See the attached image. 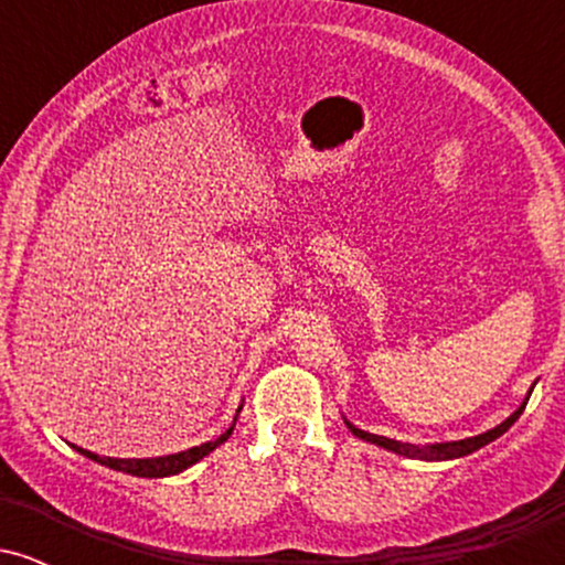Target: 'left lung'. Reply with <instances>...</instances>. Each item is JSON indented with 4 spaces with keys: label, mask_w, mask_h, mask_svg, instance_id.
<instances>
[{
    "label": "left lung",
    "mask_w": 565,
    "mask_h": 565,
    "mask_svg": "<svg viewBox=\"0 0 565 565\" xmlns=\"http://www.w3.org/2000/svg\"><path fill=\"white\" fill-rule=\"evenodd\" d=\"M531 391H534V387H531ZM531 391H529V395H531ZM529 395H526V401H523V404L518 406L515 412H512L510 417L504 419L502 425L491 427V430L481 433V436L462 438V440H449V444L414 446V444H404V440H393V438H385V436H374V433L359 430V427L350 425L348 419H345V425H348V430L353 433V436H359L361 440H369V444H374V446H382V449H387V451L401 454V457H408V459H425V462H446V459L468 457V454L478 451V449H481V446L491 444V440H497L499 436H502V433H508L510 427H512V423H515V419L521 417V414H523V408H526V404H529Z\"/></svg>",
    "instance_id": "obj_1"
}]
</instances>
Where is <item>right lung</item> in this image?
Wrapping results in <instances>:
<instances>
[{
    "instance_id": "obj_1",
    "label": "right lung",
    "mask_w": 565,
    "mask_h": 565,
    "mask_svg": "<svg viewBox=\"0 0 565 565\" xmlns=\"http://www.w3.org/2000/svg\"><path fill=\"white\" fill-rule=\"evenodd\" d=\"M238 412H242V406H238ZM238 412H236V417H238ZM236 417H233V425H236ZM233 425L223 433V436L215 438V440H206V444L193 446V449H185V451H178V454H167V457L114 459V457H100V454H93V451H87V449H79V446H74V449L79 451V454H84V457H87V459H93V462H100V465H106V468L119 470V472H129V476H138V478H167V476H178V472L188 470V468H191V465H196L199 459H204L206 454L215 451L220 444H225V440L231 438Z\"/></svg>"
}]
</instances>
